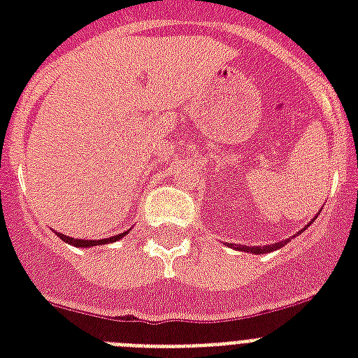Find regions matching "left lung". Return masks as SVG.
<instances>
[{"instance_id":"obj_1","label":"left lung","mask_w":358,"mask_h":358,"mask_svg":"<svg viewBox=\"0 0 358 358\" xmlns=\"http://www.w3.org/2000/svg\"><path fill=\"white\" fill-rule=\"evenodd\" d=\"M288 243V239H284V241H278L275 245H266V247H247V245H241L238 247L239 250H245V252H250V255H264V252H271L275 249H280L284 245Z\"/></svg>"}]
</instances>
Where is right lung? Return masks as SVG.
Instances as JSON below:
<instances>
[{
    "instance_id": "right-lung-1",
    "label": "right lung",
    "mask_w": 358,
    "mask_h": 358,
    "mask_svg": "<svg viewBox=\"0 0 358 358\" xmlns=\"http://www.w3.org/2000/svg\"><path fill=\"white\" fill-rule=\"evenodd\" d=\"M55 234L63 239V241H66V243L74 245V247H92V245H103V243H109V241H117V239L122 238L126 232H122V234H119V236H111V238H108V239H74L66 234H61V232H55Z\"/></svg>"
}]
</instances>
